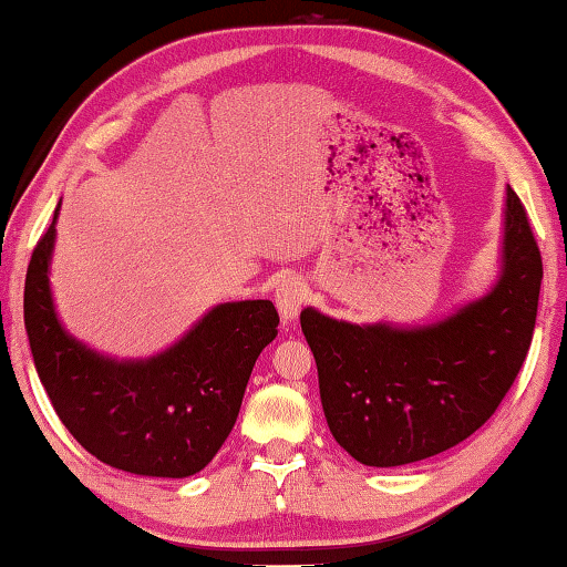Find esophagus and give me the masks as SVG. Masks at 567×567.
I'll return each instance as SVG.
<instances>
[{"label": "esophagus", "instance_id": "obj_1", "mask_svg": "<svg viewBox=\"0 0 567 567\" xmlns=\"http://www.w3.org/2000/svg\"><path fill=\"white\" fill-rule=\"evenodd\" d=\"M306 296H309V289H306L303 278L299 276H286L284 281H278L276 291H274V301L276 309L281 313L284 321H293L299 311L303 309Z\"/></svg>", "mask_w": 567, "mask_h": 567}]
</instances>
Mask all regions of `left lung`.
I'll use <instances>...</instances> for the list:
<instances>
[{
	"label": "left lung",
	"mask_w": 567,
	"mask_h": 567,
	"mask_svg": "<svg viewBox=\"0 0 567 567\" xmlns=\"http://www.w3.org/2000/svg\"><path fill=\"white\" fill-rule=\"evenodd\" d=\"M543 258L518 194H505L495 289L419 329L355 326L301 311L333 439L375 468L415 463L468 439L498 409L528 355Z\"/></svg>",
	"instance_id": "obj_1"
}]
</instances>
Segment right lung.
I'll use <instances>...</instances> for the list:
<instances>
[{"instance_id": "right-lung-1", "label": "right lung", "mask_w": 567, "mask_h": 567, "mask_svg": "<svg viewBox=\"0 0 567 567\" xmlns=\"http://www.w3.org/2000/svg\"><path fill=\"white\" fill-rule=\"evenodd\" d=\"M56 214L59 206L54 221ZM54 221L27 268L24 326L59 421L118 471L186 478L206 468L234 429L258 353L276 339L274 303H221L154 359H104L56 319L49 291Z\"/></svg>"}]
</instances>
